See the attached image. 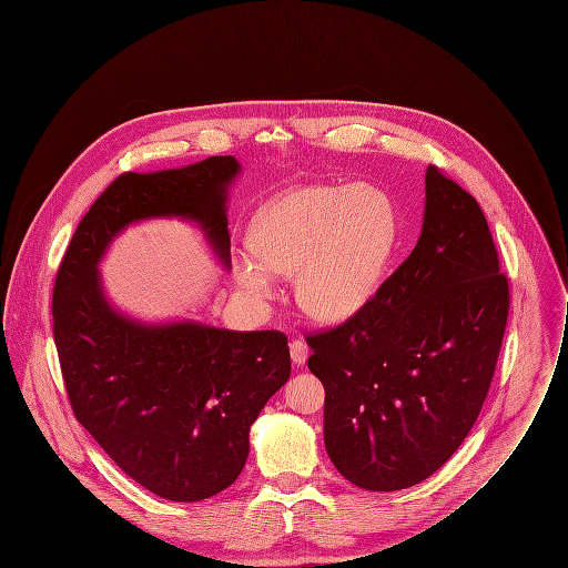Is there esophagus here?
<instances>
[{
	"mask_svg": "<svg viewBox=\"0 0 568 568\" xmlns=\"http://www.w3.org/2000/svg\"><path fill=\"white\" fill-rule=\"evenodd\" d=\"M306 357H308V346L302 339L291 342V359L300 366V364L306 362Z\"/></svg>",
	"mask_w": 568,
	"mask_h": 568,
	"instance_id": "esophagus-1",
	"label": "esophagus"
}]
</instances>
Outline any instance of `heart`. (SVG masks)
Listing matches in <instances>:
<instances>
[{
    "instance_id": "obj_1",
    "label": "heart",
    "mask_w": 568,
    "mask_h": 568,
    "mask_svg": "<svg viewBox=\"0 0 568 568\" xmlns=\"http://www.w3.org/2000/svg\"><path fill=\"white\" fill-rule=\"evenodd\" d=\"M397 211L377 186H306L260 209L253 253L235 257L242 291L264 304L275 273L295 275L300 308L320 322L355 315L375 293L397 244Z\"/></svg>"
}]
</instances>
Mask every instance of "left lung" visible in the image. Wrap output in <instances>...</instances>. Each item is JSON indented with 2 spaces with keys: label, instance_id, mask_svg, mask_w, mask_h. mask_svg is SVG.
<instances>
[{
  "label": "left lung",
  "instance_id": "left-lung-1",
  "mask_svg": "<svg viewBox=\"0 0 568 568\" xmlns=\"http://www.w3.org/2000/svg\"><path fill=\"white\" fill-rule=\"evenodd\" d=\"M508 304L479 204L430 164L410 255L355 315L306 335L326 393V453L348 481L399 490L459 448L486 399Z\"/></svg>",
  "mask_w": 568,
  "mask_h": 568
}]
</instances>
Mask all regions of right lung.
Listing matches in <instances>:
<instances>
[{
  "label": "right lung",
  "instance_id": "obj_1",
  "mask_svg": "<svg viewBox=\"0 0 568 568\" xmlns=\"http://www.w3.org/2000/svg\"><path fill=\"white\" fill-rule=\"evenodd\" d=\"M231 155L160 173H122L82 217L53 288V337L78 422L138 484L173 501L229 488L248 457V433L291 375L280 331L197 322L140 324L118 313L98 264L133 222H197L231 264L226 189Z\"/></svg>",
  "mask_w": 568,
  "mask_h": 568
}]
</instances>
